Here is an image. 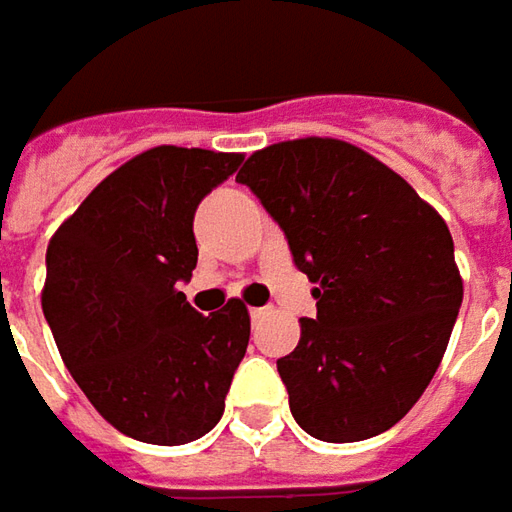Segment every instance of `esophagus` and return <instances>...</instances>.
Listing matches in <instances>:
<instances>
[{"mask_svg":"<svg viewBox=\"0 0 512 512\" xmlns=\"http://www.w3.org/2000/svg\"><path fill=\"white\" fill-rule=\"evenodd\" d=\"M249 314H252V320H260V317L269 314V309H249Z\"/></svg>","mask_w":512,"mask_h":512,"instance_id":"1","label":"esophagus"}]
</instances>
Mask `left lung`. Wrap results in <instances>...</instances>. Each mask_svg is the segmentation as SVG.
<instances>
[{"mask_svg":"<svg viewBox=\"0 0 512 512\" xmlns=\"http://www.w3.org/2000/svg\"><path fill=\"white\" fill-rule=\"evenodd\" d=\"M240 184L289 238L317 320L277 360L291 416L314 439L394 428L431 385L462 306L448 223L379 158L340 138L252 152Z\"/></svg>","mask_w":512,"mask_h":512,"instance_id":"1","label":"left lung"}]
</instances>
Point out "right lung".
Here are the masks:
<instances>
[{"instance_id":"1","label":"right lung","mask_w":512,"mask_h":512,"mask_svg":"<svg viewBox=\"0 0 512 512\" xmlns=\"http://www.w3.org/2000/svg\"><path fill=\"white\" fill-rule=\"evenodd\" d=\"M240 152L152 147L110 172L47 243L42 289L67 371L115 431L186 445L223 416L249 345V309L232 297L198 314L195 209L240 167Z\"/></svg>"}]
</instances>
